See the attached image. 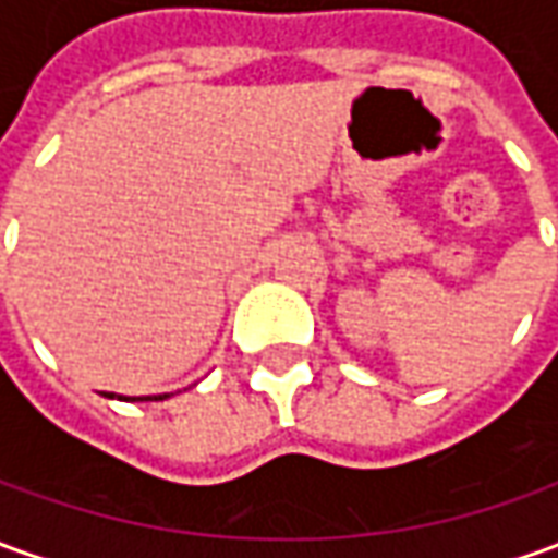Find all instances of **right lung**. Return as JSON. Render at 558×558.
Listing matches in <instances>:
<instances>
[{
  "instance_id": "right-lung-1",
  "label": "right lung",
  "mask_w": 558,
  "mask_h": 558,
  "mask_svg": "<svg viewBox=\"0 0 558 558\" xmlns=\"http://www.w3.org/2000/svg\"><path fill=\"white\" fill-rule=\"evenodd\" d=\"M109 398H114V395H109ZM118 398H121V401H151V398H155V401H163L169 395H145V398H126V395H118Z\"/></svg>"
}]
</instances>
